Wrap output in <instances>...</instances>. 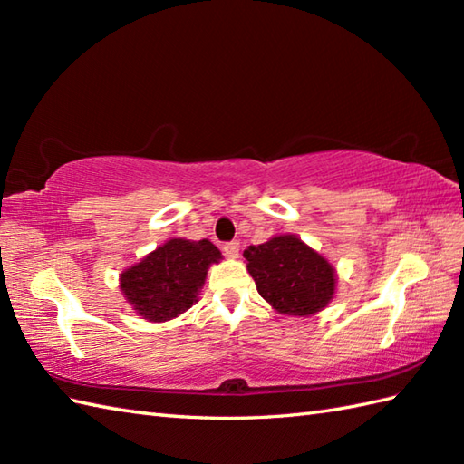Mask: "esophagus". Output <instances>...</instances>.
<instances>
[{"label":"esophagus","mask_w":464,"mask_h":464,"mask_svg":"<svg viewBox=\"0 0 464 464\" xmlns=\"http://www.w3.org/2000/svg\"><path fill=\"white\" fill-rule=\"evenodd\" d=\"M223 253L227 255V257H231V259H235L239 255V243L237 241H227L225 245H223Z\"/></svg>","instance_id":"obj_1"}]
</instances>
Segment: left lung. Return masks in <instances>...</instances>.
Listing matches in <instances>:
<instances>
[{
  "label": "left lung",
  "mask_w": 464,
  "mask_h": 464,
  "mask_svg": "<svg viewBox=\"0 0 464 464\" xmlns=\"http://www.w3.org/2000/svg\"><path fill=\"white\" fill-rule=\"evenodd\" d=\"M243 257L261 297L283 314L304 317L333 299L334 269L295 235L249 245Z\"/></svg>",
  "instance_id": "left-lung-1"
}]
</instances>
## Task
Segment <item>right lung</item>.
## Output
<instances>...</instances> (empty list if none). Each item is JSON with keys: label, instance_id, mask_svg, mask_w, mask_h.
I'll list each match as a JSON object with an SVG mask.
<instances>
[{"label": "right lung", "instance_id": "obj_1", "mask_svg": "<svg viewBox=\"0 0 464 464\" xmlns=\"http://www.w3.org/2000/svg\"><path fill=\"white\" fill-rule=\"evenodd\" d=\"M221 259L211 241L171 239L121 275V291L150 321H169L191 309L207 269Z\"/></svg>", "mask_w": 464, "mask_h": 464}]
</instances>
